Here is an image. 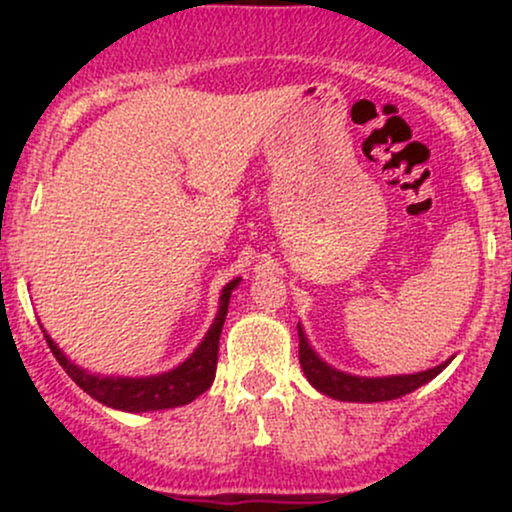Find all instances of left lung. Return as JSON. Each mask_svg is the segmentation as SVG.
I'll list each match as a JSON object with an SVG mask.
<instances>
[{
	"instance_id": "left-lung-1",
	"label": "left lung",
	"mask_w": 512,
	"mask_h": 512,
	"mask_svg": "<svg viewBox=\"0 0 512 512\" xmlns=\"http://www.w3.org/2000/svg\"><path fill=\"white\" fill-rule=\"evenodd\" d=\"M298 358H301V368L305 378L315 390L332 399H342V402H387V399H397L414 392L416 387L426 385L436 375L448 366V361L440 366L424 370V373L414 375H392V378H356V375L342 373L327 366L320 356L310 349L308 339L298 325Z\"/></svg>"
}]
</instances>
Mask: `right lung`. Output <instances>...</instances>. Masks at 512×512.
Segmentation results:
<instances>
[{
  "label": "right lung",
  "mask_w": 512,
  "mask_h": 512,
  "mask_svg": "<svg viewBox=\"0 0 512 512\" xmlns=\"http://www.w3.org/2000/svg\"><path fill=\"white\" fill-rule=\"evenodd\" d=\"M240 279L228 281L223 286L219 315L214 317V325L209 327L204 342L197 346L195 354L180 363L178 368L168 370V373L151 375V378H103V375H93L74 366L67 356L57 349V344L45 334L50 351L55 354L60 366L67 370L69 378L74 380L86 395L120 411H158V409H173L190 404L192 399L207 392L216 375V361H219V337L226 322L228 301H231V291L236 289Z\"/></svg>",
  "instance_id": "add662e5"
}]
</instances>
